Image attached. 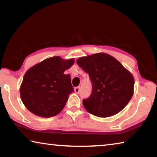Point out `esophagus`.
I'll return each instance as SVG.
<instances>
[{
	"instance_id": "obj_1",
	"label": "esophagus",
	"mask_w": 157,
	"mask_h": 157,
	"mask_svg": "<svg viewBox=\"0 0 157 157\" xmlns=\"http://www.w3.org/2000/svg\"><path fill=\"white\" fill-rule=\"evenodd\" d=\"M74 91H75V92L76 93V94H79V86L75 87V88L74 89Z\"/></svg>"
}]
</instances>
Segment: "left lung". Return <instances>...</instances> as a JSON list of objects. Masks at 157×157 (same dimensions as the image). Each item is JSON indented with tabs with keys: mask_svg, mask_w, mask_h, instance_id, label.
I'll use <instances>...</instances> for the list:
<instances>
[{
	"mask_svg": "<svg viewBox=\"0 0 157 157\" xmlns=\"http://www.w3.org/2000/svg\"><path fill=\"white\" fill-rule=\"evenodd\" d=\"M91 79L92 91L83 100L86 110L98 117H109L123 110L134 94L132 74L111 55L96 53L76 61Z\"/></svg>",
	"mask_w": 157,
	"mask_h": 157,
	"instance_id": "left-lung-1",
	"label": "left lung"
}]
</instances>
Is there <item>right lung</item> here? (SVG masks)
Wrapping results in <instances>:
<instances>
[{
	"instance_id": "add662e5",
	"label": "right lung",
	"mask_w": 157,
	"mask_h": 157,
	"mask_svg": "<svg viewBox=\"0 0 157 157\" xmlns=\"http://www.w3.org/2000/svg\"><path fill=\"white\" fill-rule=\"evenodd\" d=\"M58 56L48 58L26 71L20 87L21 100L35 115L50 118L61 112L74 92L71 75L64 71L74 63Z\"/></svg>"
}]
</instances>
